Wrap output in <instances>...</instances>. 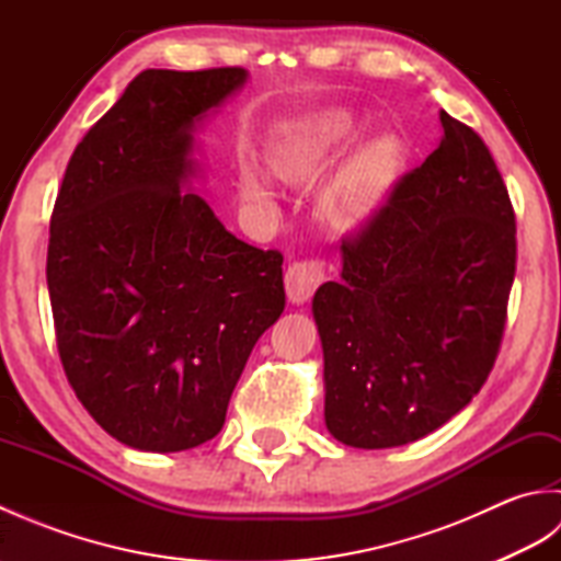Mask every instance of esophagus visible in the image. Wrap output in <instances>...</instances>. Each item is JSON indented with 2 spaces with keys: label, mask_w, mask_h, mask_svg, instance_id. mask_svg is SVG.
Masks as SVG:
<instances>
[{
  "label": "esophagus",
  "mask_w": 561,
  "mask_h": 561,
  "mask_svg": "<svg viewBox=\"0 0 561 561\" xmlns=\"http://www.w3.org/2000/svg\"><path fill=\"white\" fill-rule=\"evenodd\" d=\"M325 279L323 260H299L284 272V289L291 304H306Z\"/></svg>",
  "instance_id": "obj_1"
}]
</instances>
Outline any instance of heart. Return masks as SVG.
<instances>
[{
    "label": "heart",
    "instance_id": "b5f03b06",
    "mask_svg": "<svg viewBox=\"0 0 561 561\" xmlns=\"http://www.w3.org/2000/svg\"><path fill=\"white\" fill-rule=\"evenodd\" d=\"M359 133L356 117L344 108H328L291 117L272 129L265 145L270 173L287 185L316 181ZM408 161V147L398 133L383 129L359 141L316 195L318 217L332 229H354L388 205ZM241 197L255 205L274 202V185L253 163L238 165Z\"/></svg>",
    "mask_w": 561,
    "mask_h": 561
}]
</instances>
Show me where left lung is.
<instances>
[{"label": "left lung", "instance_id": "8db88e82", "mask_svg": "<svg viewBox=\"0 0 561 561\" xmlns=\"http://www.w3.org/2000/svg\"><path fill=\"white\" fill-rule=\"evenodd\" d=\"M438 147L342 243L313 296L325 426L352 448L436 432L490 376L516 274V217L490 149L440 111Z\"/></svg>", "mask_w": 561, "mask_h": 561}]
</instances>
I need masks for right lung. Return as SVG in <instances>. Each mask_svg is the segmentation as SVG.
<instances>
[{
  "label": "right lung",
  "instance_id": "right-lung-1",
  "mask_svg": "<svg viewBox=\"0 0 561 561\" xmlns=\"http://www.w3.org/2000/svg\"><path fill=\"white\" fill-rule=\"evenodd\" d=\"M241 67L145 69L79 141L47 245L57 350L83 408L121 444L214 438L262 332L284 311L282 253L236 238L202 199L195 133Z\"/></svg>",
  "mask_w": 561,
  "mask_h": 561
}]
</instances>
